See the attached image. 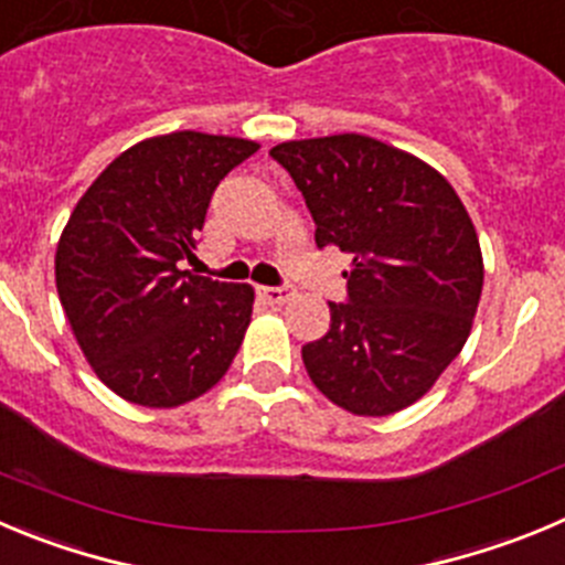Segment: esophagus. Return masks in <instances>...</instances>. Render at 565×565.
Here are the masks:
<instances>
[{
    "instance_id": "esophagus-1",
    "label": "esophagus",
    "mask_w": 565,
    "mask_h": 565,
    "mask_svg": "<svg viewBox=\"0 0 565 565\" xmlns=\"http://www.w3.org/2000/svg\"><path fill=\"white\" fill-rule=\"evenodd\" d=\"M258 298H265L267 303H284V300H289V295H292V287H256Z\"/></svg>"
}]
</instances>
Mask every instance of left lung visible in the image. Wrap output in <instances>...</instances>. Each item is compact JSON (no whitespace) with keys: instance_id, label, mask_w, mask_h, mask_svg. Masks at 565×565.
Returning a JSON list of instances; mask_svg holds the SVG:
<instances>
[{"instance_id":"8db88e82","label":"left lung","mask_w":565,"mask_h":565,"mask_svg":"<svg viewBox=\"0 0 565 565\" xmlns=\"http://www.w3.org/2000/svg\"><path fill=\"white\" fill-rule=\"evenodd\" d=\"M315 220L318 247L354 256L345 303L303 345L315 387L354 415L418 402L462 351L482 295L466 205L429 163L360 134L270 150Z\"/></svg>"}]
</instances>
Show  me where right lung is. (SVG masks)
Wrapping results in <instances>:
<instances>
[{"instance_id":"1","label":"right lung","mask_w":565,"mask_h":565,"mask_svg":"<svg viewBox=\"0 0 565 565\" xmlns=\"http://www.w3.org/2000/svg\"><path fill=\"white\" fill-rule=\"evenodd\" d=\"M256 141L178 130L114 158L75 205L55 253L72 331L99 379L141 407H178L234 362L253 312L250 284L181 270L211 194Z\"/></svg>"}]
</instances>
